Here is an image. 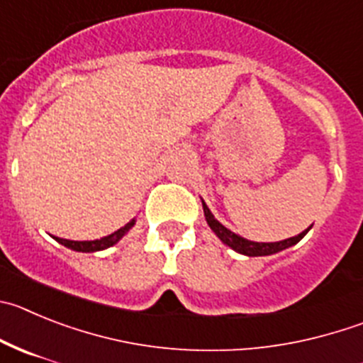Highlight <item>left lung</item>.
Masks as SVG:
<instances>
[{"label":"left lung","mask_w":363,"mask_h":363,"mask_svg":"<svg viewBox=\"0 0 363 363\" xmlns=\"http://www.w3.org/2000/svg\"><path fill=\"white\" fill-rule=\"evenodd\" d=\"M201 203H203V212H205V219H207V225L211 227V230L221 239L223 245H227V247H230L234 252H238V254H242V255H248V257H261V255H272V254H277V252L286 250V248L297 245V242L311 230V227L306 228V230L301 232L298 235L288 238L284 239V241H275V242L250 241V239H245L239 234H235V232L228 230L225 225H221V223L214 218V214H212L211 208L207 207V203H205L203 199H201Z\"/></svg>","instance_id":"left-lung-1"}]
</instances>
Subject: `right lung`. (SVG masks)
<instances>
[{
    "mask_svg": "<svg viewBox=\"0 0 363 363\" xmlns=\"http://www.w3.org/2000/svg\"><path fill=\"white\" fill-rule=\"evenodd\" d=\"M135 223H136V219L133 218L128 225H124V227L118 228V230L113 232V234L106 235V238H101V239H93V241H69V239H61V238H55V241L61 242V245H65L66 248H69V250H75V252H86V254H91V252H101V250H106V248L113 247V245H116V242L121 241V239L124 238V235L128 234L133 227H135Z\"/></svg>",
    "mask_w": 363,
    "mask_h": 363,
    "instance_id": "right-lung-1",
    "label": "right lung"
}]
</instances>
